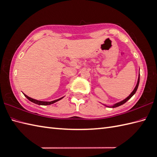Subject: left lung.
Wrapping results in <instances>:
<instances>
[{
    "label": "left lung",
    "mask_w": 157,
    "mask_h": 157,
    "mask_svg": "<svg viewBox=\"0 0 157 157\" xmlns=\"http://www.w3.org/2000/svg\"><path fill=\"white\" fill-rule=\"evenodd\" d=\"M139 82H140V69H139V74H138V81H137V83H136V85L135 87H134V89L133 90L132 92H131V94H130V95H129L128 97H127V98H126L124 100H122V101H119V102L116 103V104H113V105H105V104H104V105H105V106L109 107V108H116V107L120 106V105H121L124 104V103H126V101H128V100H130V98H132V96L134 95V94L136 93V90H137V89H138V85H139Z\"/></svg>",
    "instance_id": "obj_1"
}]
</instances>
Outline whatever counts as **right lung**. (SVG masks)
<instances>
[{"label": "right lung", "mask_w": 157, "mask_h": 157, "mask_svg": "<svg viewBox=\"0 0 157 157\" xmlns=\"http://www.w3.org/2000/svg\"><path fill=\"white\" fill-rule=\"evenodd\" d=\"M24 94V96H25V97H26L29 101H32V102H33V103H35V104H38V105H51V104H53V103H55V102H56V101H59V100H61L62 98H64V96H63V97L60 98H59V99L56 100L51 101H40V100H35V99H33V98H30V97H29L28 96L25 95V94Z\"/></svg>", "instance_id": "1"}]
</instances>
